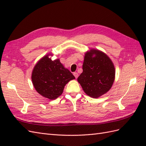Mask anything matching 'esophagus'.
Here are the masks:
<instances>
[{
    "label": "esophagus",
    "instance_id": "obj_1",
    "mask_svg": "<svg viewBox=\"0 0 146 146\" xmlns=\"http://www.w3.org/2000/svg\"><path fill=\"white\" fill-rule=\"evenodd\" d=\"M73 75H74V76H75V77L76 78H78V73H76V72H74V73H73Z\"/></svg>",
    "mask_w": 146,
    "mask_h": 146
}]
</instances>
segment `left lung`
Here are the masks:
<instances>
[{
	"mask_svg": "<svg viewBox=\"0 0 146 146\" xmlns=\"http://www.w3.org/2000/svg\"><path fill=\"white\" fill-rule=\"evenodd\" d=\"M94 54L95 57L92 56ZM115 75V68L110 59L103 52L91 49L85 54L83 72L77 80L86 95L98 98L111 88Z\"/></svg>",
	"mask_w": 146,
	"mask_h": 146,
	"instance_id": "obj_1",
	"label": "left lung"
}]
</instances>
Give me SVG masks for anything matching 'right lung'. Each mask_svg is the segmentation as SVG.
<instances>
[{
    "mask_svg": "<svg viewBox=\"0 0 146 146\" xmlns=\"http://www.w3.org/2000/svg\"><path fill=\"white\" fill-rule=\"evenodd\" d=\"M46 55L34 68L32 82L36 91L43 97L54 100L60 96L64 86L75 76L64 68L59 59L52 61Z\"/></svg>",
    "mask_w": 146,
    "mask_h": 146,
    "instance_id": "obj_1",
    "label": "right lung"
}]
</instances>
